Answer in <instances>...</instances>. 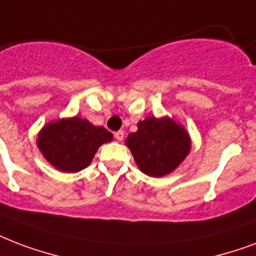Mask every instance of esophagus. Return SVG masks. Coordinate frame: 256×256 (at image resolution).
Returning <instances> with one entry per match:
<instances>
[{
	"label": "esophagus",
	"instance_id": "obj_1",
	"mask_svg": "<svg viewBox=\"0 0 256 256\" xmlns=\"http://www.w3.org/2000/svg\"><path fill=\"white\" fill-rule=\"evenodd\" d=\"M114 136H115V140H116V141H122V140H124V132H122V130H120V132H115Z\"/></svg>",
	"mask_w": 256,
	"mask_h": 256
}]
</instances>
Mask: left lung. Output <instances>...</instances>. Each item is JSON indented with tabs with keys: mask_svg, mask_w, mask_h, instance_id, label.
Listing matches in <instances>:
<instances>
[{
	"mask_svg": "<svg viewBox=\"0 0 256 256\" xmlns=\"http://www.w3.org/2000/svg\"><path fill=\"white\" fill-rule=\"evenodd\" d=\"M126 145L145 174L162 177L178 166L190 150L188 132L174 120L149 116L138 122V130L128 134Z\"/></svg>",
	"mask_w": 256,
	"mask_h": 256,
	"instance_id": "1",
	"label": "left lung"
}]
</instances>
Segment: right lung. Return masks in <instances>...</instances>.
<instances>
[{
  "label": "right lung",
  "mask_w": 256,
  "mask_h": 256,
  "mask_svg": "<svg viewBox=\"0 0 256 256\" xmlns=\"http://www.w3.org/2000/svg\"><path fill=\"white\" fill-rule=\"evenodd\" d=\"M112 134L79 116L46 124L38 132L37 146L58 170L76 173L91 164L99 146L110 142Z\"/></svg>",
  "instance_id": "right-lung-1"
}]
</instances>
